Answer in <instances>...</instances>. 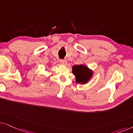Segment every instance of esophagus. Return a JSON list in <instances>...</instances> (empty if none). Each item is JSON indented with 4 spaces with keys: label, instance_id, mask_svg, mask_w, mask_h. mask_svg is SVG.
I'll use <instances>...</instances> for the list:
<instances>
[{
    "label": "esophagus",
    "instance_id": "34e87169",
    "mask_svg": "<svg viewBox=\"0 0 133 133\" xmlns=\"http://www.w3.org/2000/svg\"><path fill=\"white\" fill-rule=\"evenodd\" d=\"M67 63H68V61H67V60L65 59H61L60 60V63L61 64L63 65H66L67 64Z\"/></svg>",
    "mask_w": 133,
    "mask_h": 133
}]
</instances>
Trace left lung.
<instances>
[{"instance_id": "1", "label": "left lung", "mask_w": 133, "mask_h": 133, "mask_svg": "<svg viewBox=\"0 0 133 133\" xmlns=\"http://www.w3.org/2000/svg\"><path fill=\"white\" fill-rule=\"evenodd\" d=\"M72 72L75 76L76 82L81 84L87 83L93 74V72L85 65H75L72 67Z\"/></svg>"}]
</instances>
